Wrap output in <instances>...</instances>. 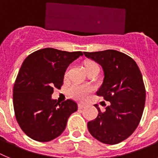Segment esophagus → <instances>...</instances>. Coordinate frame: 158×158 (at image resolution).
<instances>
[{
    "mask_svg": "<svg viewBox=\"0 0 158 158\" xmlns=\"http://www.w3.org/2000/svg\"><path fill=\"white\" fill-rule=\"evenodd\" d=\"M85 106H86V105L83 103H79L78 104V107H79V109H82V108H84Z\"/></svg>",
    "mask_w": 158,
    "mask_h": 158,
    "instance_id": "1",
    "label": "esophagus"
}]
</instances>
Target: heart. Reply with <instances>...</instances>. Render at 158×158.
<instances>
[{"label":"heart","mask_w":158,"mask_h":158,"mask_svg":"<svg viewBox=\"0 0 158 158\" xmlns=\"http://www.w3.org/2000/svg\"><path fill=\"white\" fill-rule=\"evenodd\" d=\"M86 71L92 68L98 67L95 62L86 61L85 63ZM93 91V87L91 86L86 84H79V83H73L69 88V93L73 98L79 101H85L88 98L90 93Z\"/></svg>","instance_id":"obj_1"}]
</instances>
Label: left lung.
I'll list each match as a JSON object with an SVG mask.
<instances>
[{
  "label": "left lung",
  "instance_id": "1",
  "mask_svg": "<svg viewBox=\"0 0 158 158\" xmlns=\"http://www.w3.org/2000/svg\"><path fill=\"white\" fill-rule=\"evenodd\" d=\"M83 53L102 67L105 77L97 95L110 102L104 112L95 104L98 115L88 122V130L105 144H117L135 131L143 116L146 101L143 76L134 60L121 52Z\"/></svg>",
  "mask_w": 158,
  "mask_h": 158
}]
</instances>
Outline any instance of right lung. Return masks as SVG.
<instances>
[{
	"mask_svg": "<svg viewBox=\"0 0 158 158\" xmlns=\"http://www.w3.org/2000/svg\"><path fill=\"white\" fill-rule=\"evenodd\" d=\"M80 56V51L45 48L24 60L14 84L13 106L19 127L31 139L43 143L56 139L77 111L74 101L60 103L51 95L54 88L60 89L66 69Z\"/></svg>",
	"mask_w": 158,
	"mask_h": 158,
	"instance_id": "1",
	"label": "right lung"
}]
</instances>
